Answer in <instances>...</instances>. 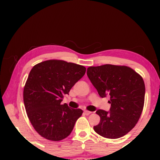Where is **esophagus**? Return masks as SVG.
<instances>
[{"mask_svg": "<svg viewBox=\"0 0 160 160\" xmlns=\"http://www.w3.org/2000/svg\"><path fill=\"white\" fill-rule=\"evenodd\" d=\"M91 113H92L91 111H87V110H85V111H84V113H85L86 115H89V114H90Z\"/></svg>", "mask_w": 160, "mask_h": 160, "instance_id": "esophagus-1", "label": "esophagus"}]
</instances>
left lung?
<instances>
[{
	"mask_svg": "<svg viewBox=\"0 0 160 160\" xmlns=\"http://www.w3.org/2000/svg\"><path fill=\"white\" fill-rule=\"evenodd\" d=\"M87 76L98 95L111 99L110 112L98 110L100 122L95 132L106 138L124 136L135 127L144 104L145 86L142 77L125 65H104L87 68Z\"/></svg>",
	"mask_w": 160,
	"mask_h": 160,
	"instance_id": "left-lung-1",
	"label": "left lung"
}]
</instances>
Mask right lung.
<instances>
[{"label":"right lung","mask_w":160,"mask_h":160,"mask_svg":"<svg viewBox=\"0 0 160 160\" xmlns=\"http://www.w3.org/2000/svg\"><path fill=\"white\" fill-rule=\"evenodd\" d=\"M85 72L84 66L57 59L40 62L31 70L23 101L28 117L40 136L58 141L72 132L82 111L61 102Z\"/></svg>","instance_id":"add662e5"}]
</instances>
